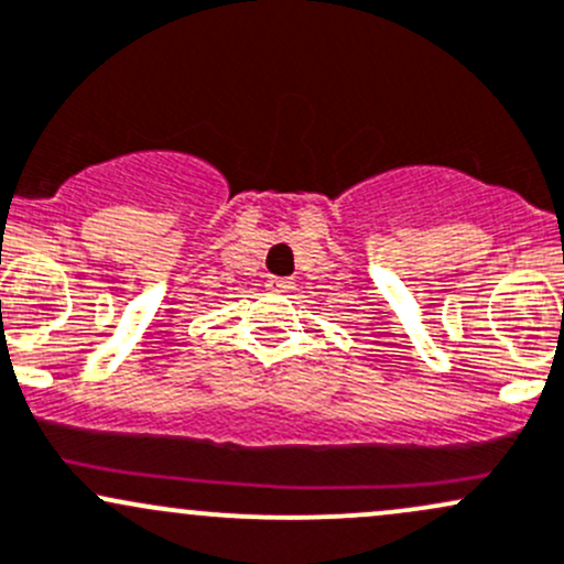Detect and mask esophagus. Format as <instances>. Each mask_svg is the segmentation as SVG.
<instances>
[{
	"mask_svg": "<svg viewBox=\"0 0 564 564\" xmlns=\"http://www.w3.org/2000/svg\"><path fill=\"white\" fill-rule=\"evenodd\" d=\"M267 289H270V292H275V294H289L294 289V283L292 281H281V278H270V281H267Z\"/></svg>",
	"mask_w": 564,
	"mask_h": 564,
	"instance_id": "obj_1",
	"label": "esophagus"
}]
</instances>
